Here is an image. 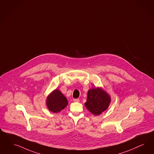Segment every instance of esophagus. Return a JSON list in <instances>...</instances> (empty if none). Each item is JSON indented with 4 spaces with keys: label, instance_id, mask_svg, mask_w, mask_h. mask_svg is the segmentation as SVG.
Returning a JSON list of instances; mask_svg holds the SVG:
<instances>
[{
    "label": "esophagus",
    "instance_id": "esophagus-1",
    "mask_svg": "<svg viewBox=\"0 0 154 154\" xmlns=\"http://www.w3.org/2000/svg\"><path fill=\"white\" fill-rule=\"evenodd\" d=\"M73 101H74L75 102H79V99H73Z\"/></svg>",
    "mask_w": 154,
    "mask_h": 154
}]
</instances>
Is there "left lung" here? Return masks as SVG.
Masks as SVG:
<instances>
[{"label":"left lung","mask_w":154,"mask_h":154,"mask_svg":"<svg viewBox=\"0 0 154 154\" xmlns=\"http://www.w3.org/2000/svg\"><path fill=\"white\" fill-rule=\"evenodd\" d=\"M111 101L110 95L102 88L89 89L85 106L95 116L100 115L107 109Z\"/></svg>","instance_id":"left-lung-1"}]
</instances>
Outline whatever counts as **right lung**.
Here are the masks:
<instances>
[{
  "label": "right lung",
  "mask_w": 154,
  "mask_h": 154,
  "mask_svg": "<svg viewBox=\"0 0 154 154\" xmlns=\"http://www.w3.org/2000/svg\"><path fill=\"white\" fill-rule=\"evenodd\" d=\"M46 104L49 111L58 113L67 106L68 102L59 90L55 89L47 97Z\"/></svg>",
  "instance_id": "right-lung-1"
}]
</instances>
